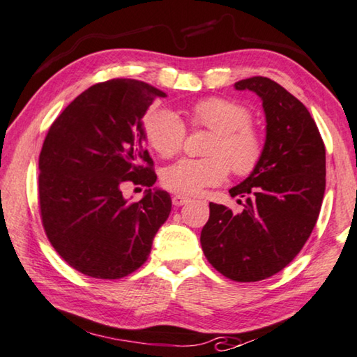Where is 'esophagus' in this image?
Returning a JSON list of instances; mask_svg holds the SVG:
<instances>
[{
    "instance_id": "34e87169",
    "label": "esophagus",
    "mask_w": 357,
    "mask_h": 357,
    "mask_svg": "<svg viewBox=\"0 0 357 357\" xmlns=\"http://www.w3.org/2000/svg\"><path fill=\"white\" fill-rule=\"evenodd\" d=\"M190 199L189 197H185V195H179V194H176V195H173V205L174 206H181V205H185L188 204Z\"/></svg>"
}]
</instances>
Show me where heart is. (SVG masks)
<instances>
[{"label":"heart","instance_id":"1","mask_svg":"<svg viewBox=\"0 0 357 357\" xmlns=\"http://www.w3.org/2000/svg\"><path fill=\"white\" fill-rule=\"evenodd\" d=\"M195 128L216 132L206 155L208 158H183L162 173V184L179 195H197L205 188L225 183L229 169L236 176H248L261 163L264 141L250 125L252 112L237 100L205 98L189 110ZM144 136L153 151L163 158H172L183 149L185 125L176 112L158 109L144 120Z\"/></svg>","mask_w":357,"mask_h":357}]
</instances>
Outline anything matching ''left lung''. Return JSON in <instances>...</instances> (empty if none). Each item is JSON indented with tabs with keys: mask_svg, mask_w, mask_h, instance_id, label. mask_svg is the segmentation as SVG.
Masks as SVG:
<instances>
[{
	"mask_svg": "<svg viewBox=\"0 0 357 357\" xmlns=\"http://www.w3.org/2000/svg\"><path fill=\"white\" fill-rule=\"evenodd\" d=\"M236 89L263 100L264 153L259 167L229 190L245 197L243 210L210 204L200 243L225 278L258 282L294 261L314 229L326 192V146L310 112L279 83L252 77Z\"/></svg>",
	"mask_w": 357,
	"mask_h": 357,
	"instance_id": "left-lung-1",
	"label": "left lung"
}]
</instances>
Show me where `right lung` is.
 I'll list each match as a JSON object with an SVG mask.
<instances>
[{
  "label": "right lung",
  "instance_id": "obj_1",
  "mask_svg": "<svg viewBox=\"0 0 357 357\" xmlns=\"http://www.w3.org/2000/svg\"><path fill=\"white\" fill-rule=\"evenodd\" d=\"M165 96L137 79H109L73 99L47 131L38 160L41 222L78 273L121 279L147 261L172 197L149 189L139 202H128L121 189L155 184L141 119Z\"/></svg>",
  "mask_w": 357,
  "mask_h": 357
}]
</instances>
